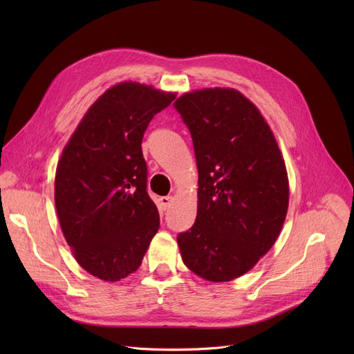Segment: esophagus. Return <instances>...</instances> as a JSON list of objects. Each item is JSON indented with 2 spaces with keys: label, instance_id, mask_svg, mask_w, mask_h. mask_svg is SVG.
I'll return each mask as SVG.
<instances>
[{
  "label": "esophagus",
  "instance_id": "1",
  "mask_svg": "<svg viewBox=\"0 0 354 354\" xmlns=\"http://www.w3.org/2000/svg\"><path fill=\"white\" fill-rule=\"evenodd\" d=\"M159 202H160V205H162L163 209H167V208H169V207L172 205L174 198H172V196H162V198L159 199Z\"/></svg>",
  "mask_w": 354,
  "mask_h": 354
}]
</instances>
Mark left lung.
Returning <instances> with one entry per match:
<instances>
[{
  "label": "left lung",
  "mask_w": 354,
  "mask_h": 354,
  "mask_svg": "<svg viewBox=\"0 0 354 354\" xmlns=\"http://www.w3.org/2000/svg\"><path fill=\"white\" fill-rule=\"evenodd\" d=\"M174 106L189 129L199 185L195 224L178 235L182 261L208 281H231L281 232L286 163L268 123L238 90H195Z\"/></svg>",
  "instance_id": "8db88e82"
}]
</instances>
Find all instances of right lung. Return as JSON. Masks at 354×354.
<instances>
[{
    "instance_id": "1",
    "label": "right lung",
    "mask_w": 354,
    "mask_h": 354,
    "mask_svg": "<svg viewBox=\"0 0 354 354\" xmlns=\"http://www.w3.org/2000/svg\"><path fill=\"white\" fill-rule=\"evenodd\" d=\"M175 97L136 82L110 87L62 153L54 182L60 227L80 267L100 280L115 283L135 272L159 230L142 139Z\"/></svg>"
}]
</instances>
